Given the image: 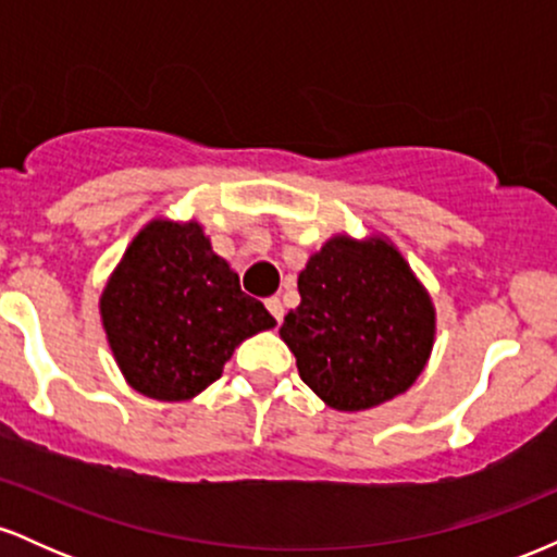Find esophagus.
Wrapping results in <instances>:
<instances>
[{
    "instance_id": "esophagus-1",
    "label": "esophagus",
    "mask_w": 557,
    "mask_h": 557,
    "mask_svg": "<svg viewBox=\"0 0 557 557\" xmlns=\"http://www.w3.org/2000/svg\"><path fill=\"white\" fill-rule=\"evenodd\" d=\"M267 309H270V314L277 319V322H283V317H285V306H283V300H280L277 296H272V298H267Z\"/></svg>"
}]
</instances>
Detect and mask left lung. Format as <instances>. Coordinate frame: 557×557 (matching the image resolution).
<instances>
[{
	"mask_svg": "<svg viewBox=\"0 0 557 557\" xmlns=\"http://www.w3.org/2000/svg\"><path fill=\"white\" fill-rule=\"evenodd\" d=\"M300 304L280 337L300 380L335 411H367L406 393L434 345V304L382 235L337 233L298 274Z\"/></svg>",
	"mask_w": 557,
	"mask_h": 557,
	"instance_id": "8db88e82",
	"label": "left lung"
}]
</instances>
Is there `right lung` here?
<instances>
[{
	"label": "right lung",
	"mask_w": 557,
	"mask_h": 557,
	"mask_svg": "<svg viewBox=\"0 0 557 557\" xmlns=\"http://www.w3.org/2000/svg\"><path fill=\"white\" fill-rule=\"evenodd\" d=\"M114 361L146 398H196L222 376L233 350L272 330L274 317L240 290L196 220L157 216L125 248L99 298Z\"/></svg>",
	"instance_id": "1"
}]
</instances>
